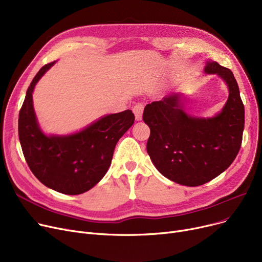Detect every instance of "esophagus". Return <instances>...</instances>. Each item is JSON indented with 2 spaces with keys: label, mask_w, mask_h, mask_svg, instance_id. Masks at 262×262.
Wrapping results in <instances>:
<instances>
[{
  "label": "esophagus",
  "mask_w": 262,
  "mask_h": 262,
  "mask_svg": "<svg viewBox=\"0 0 262 262\" xmlns=\"http://www.w3.org/2000/svg\"><path fill=\"white\" fill-rule=\"evenodd\" d=\"M133 113L135 114V118L137 121H141L142 114H143V105L142 104H137L133 108Z\"/></svg>",
  "instance_id": "34e87169"
}]
</instances>
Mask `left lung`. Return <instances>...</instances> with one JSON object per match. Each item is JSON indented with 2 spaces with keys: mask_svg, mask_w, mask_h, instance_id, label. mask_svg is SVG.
Instances as JSON below:
<instances>
[{
  "mask_svg": "<svg viewBox=\"0 0 262 262\" xmlns=\"http://www.w3.org/2000/svg\"><path fill=\"white\" fill-rule=\"evenodd\" d=\"M204 72L221 77L228 89L225 105L213 117L188 114L183 93L168 94L143 112L150 129L146 144L150 160L168 180L188 187L208 183L230 166L244 129V106L232 72L209 59Z\"/></svg>",
  "mask_w": 262,
  "mask_h": 262,
  "instance_id": "8db88e82",
  "label": "left lung"
}]
</instances>
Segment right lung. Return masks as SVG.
I'll return each instance as SVG.
<instances>
[{"instance_id": "add662e5", "label": "right lung", "mask_w": 262, "mask_h": 262, "mask_svg": "<svg viewBox=\"0 0 262 262\" xmlns=\"http://www.w3.org/2000/svg\"><path fill=\"white\" fill-rule=\"evenodd\" d=\"M51 62L39 70L26 91L19 114V139L33 174L50 189L68 195L93 188L107 173L117 142L134 124L132 110L101 117L78 132L48 135L40 127L33 92Z\"/></svg>"}]
</instances>
